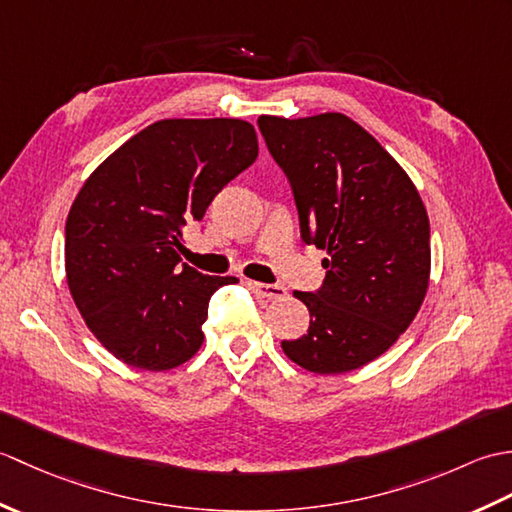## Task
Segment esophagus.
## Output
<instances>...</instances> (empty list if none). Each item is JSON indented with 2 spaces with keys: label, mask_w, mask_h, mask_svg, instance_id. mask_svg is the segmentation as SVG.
<instances>
[{
  "label": "esophagus",
  "mask_w": 512,
  "mask_h": 512,
  "mask_svg": "<svg viewBox=\"0 0 512 512\" xmlns=\"http://www.w3.org/2000/svg\"><path fill=\"white\" fill-rule=\"evenodd\" d=\"M248 288L255 292L257 297H264L268 301H277L286 297V288L279 284H262V281H248Z\"/></svg>",
  "instance_id": "34e87169"
}]
</instances>
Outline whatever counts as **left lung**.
Returning a JSON list of instances; mask_svg holds the SVG:
<instances>
[{
    "label": "left lung",
    "mask_w": 512,
    "mask_h": 512,
    "mask_svg": "<svg viewBox=\"0 0 512 512\" xmlns=\"http://www.w3.org/2000/svg\"><path fill=\"white\" fill-rule=\"evenodd\" d=\"M268 151L290 180L301 239L328 250L317 292H295L310 328L281 341L314 374H345L385 354L429 288V217L411 178L378 140L339 112L259 116Z\"/></svg>",
    "instance_id": "8db88e82"
}]
</instances>
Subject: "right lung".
<instances>
[{
  "label": "right lung",
  "mask_w": 512,
  "mask_h": 512,
  "mask_svg": "<svg viewBox=\"0 0 512 512\" xmlns=\"http://www.w3.org/2000/svg\"><path fill=\"white\" fill-rule=\"evenodd\" d=\"M257 154L255 127L239 118H167L85 180L65 222V277L118 361L165 372L200 350L211 295L237 279L180 266L182 231Z\"/></svg>",
  "instance_id": "right-lung-1"
}]
</instances>
